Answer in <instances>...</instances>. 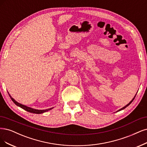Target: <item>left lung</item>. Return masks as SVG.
Masks as SVG:
<instances>
[{
  "instance_id": "left-lung-1",
  "label": "left lung",
  "mask_w": 147,
  "mask_h": 147,
  "mask_svg": "<svg viewBox=\"0 0 147 147\" xmlns=\"http://www.w3.org/2000/svg\"><path fill=\"white\" fill-rule=\"evenodd\" d=\"M136 94H137V93H136ZM136 94L135 95V96H134V98H133L132 99V100H131V102H129V103L128 104H127V105H126V106H124V107H123L122 108H121V109H120L119 110H118V111H117V112H118V111H121V110H123V109H124L125 108H126V107H127V106H129V105H130V104H131V103H132V102H133V101L134 100V98H135V97H136Z\"/></svg>"
}]
</instances>
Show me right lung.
Masks as SVG:
<instances>
[{
  "instance_id": "right-lung-1",
  "label": "right lung",
  "mask_w": 147,
  "mask_h": 147,
  "mask_svg": "<svg viewBox=\"0 0 147 147\" xmlns=\"http://www.w3.org/2000/svg\"><path fill=\"white\" fill-rule=\"evenodd\" d=\"M8 94H9V97L11 98V99L12 100V101H13V102H14V103L15 105H16L18 106H19L20 108H22L23 109H24V110H25V111H28V112H29V113H34V114H42V113H44L47 112V111H49L51 110V109H52L53 108H49V109H42V110L33 109V108H32L28 107V106H25V105H22V104H21V103H18V102H16V101L13 98H12V97H11V95H10V94H9V92H8Z\"/></svg>"
}]
</instances>
